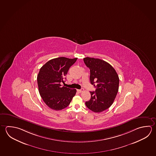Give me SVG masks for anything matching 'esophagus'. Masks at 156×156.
<instances>
[{"label":"esophagus","instance_id":"obj_1","mask_svg":"<svg viewBox=\"0 0 156 156\" xmlns=\"http://www.w3.org/2000/svg\"><path fill=\"white\" fill-rule=\"evenodd\" d=\"M77 91H78L80 93H81V92H82L83 91V89L81 88V89H80V90H77Z\"/></svg>","mask_w":156,"mask_h":156}]
</instances>
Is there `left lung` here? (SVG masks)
<instances>
[{
    "mask_svg": "<svg viewBox=\"0 0 156 156\" xmlns=\"http://www.w3.org/2000/svg\"><path fill=\"white\" fill-rule=\"evenodd\" d=\"M86 65L90 70V82L96 87L91 93V99L85 104L95 113L107 109L113 104L119 90V79L115 70L103 60L86 57Z\"/></svg>",
    "mask_w": 156,
    "mask_h": 156,
    "instance_id": "left-lung-1",
    "label": "left lung"
}]
</instances>
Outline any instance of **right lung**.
I'll return each instance as SVG.
<instances>
[{"mask_svg":"<svg viewBox=\"0 0 156 156\" xmlns=\"http://www.w3.org/2000/svg\"><path fill=\"white\" fill-rule=\"evenodd\" d=\"M77 58L59 57L49 60L40 69L37 83L40 96L46 105L55 111L67 107L76 93V89L62 86L60 82ZM66 79V78H65Z\"/></svg>","mask_w":156,"mask_h":156,"instance_id":"1","label":"right lung"}]
</instances>
